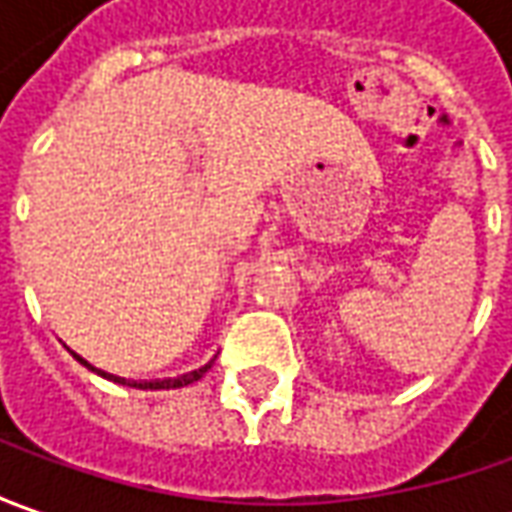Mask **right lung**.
<instances>
[{
  "label": "right lung",
  "mask_w": 512,
  "mask_h": 512,
  "mask_svg": "<svg viewBox=\"0 0 512 512\" xmlns=\"http://www.w3.org/2000/svg\"><path fill=\"white\" fill-rule=\"evenodd\" d=\"M206 368H209V365H206ZM206 368H198V371H192V374H184V377L172 379V382H167V379H164V382H167V385H189V382H195V379H201V377H203V371H206ZM150 385H152V382H150Z\"/></svg>",
  "instance_id": "obj_1"
}]
</instances>
